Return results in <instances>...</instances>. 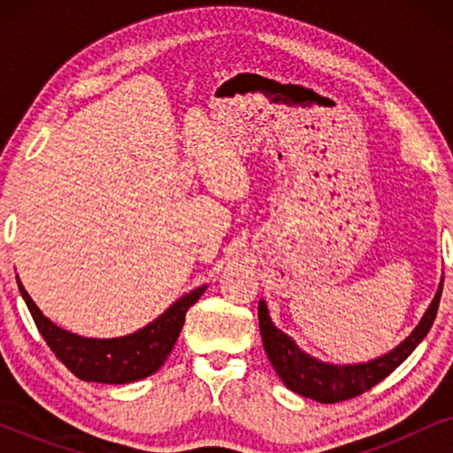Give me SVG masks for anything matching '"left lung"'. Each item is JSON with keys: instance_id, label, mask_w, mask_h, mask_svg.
I'll return each instance as SVG.
<instances>
[{"instance_id": "1", "label": "left lung", "mask_w": 453, "mask_h": 453, "mask_svg": "<svg viewBox=\"0 0 453 453\" xmlns=\"http://www.w3.org/2000/svg\"><path fill=\"white\" fill-rule=\"evenodd\" d=\"M441 290L443 280L439 284L435 299H433L429 309H426L425 318L420 319V324L414 327V332L398 349L386 357L375 358L371 363L342 365V367L319 363L305 355L287 334L272 324L268 307H265L264 301H259L257 318L265 355H268L272 367L276 369V373L284 381V386L293 389L295 394L321 402V404H336V402L357 398V395L369 392L371 388L386 380L394 369H398L411 357V352L417 349L420 340L431 330L433 321H435Z\"/></svg>"}]
</instances>
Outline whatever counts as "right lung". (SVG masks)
<instances>
[{
	"label": "right lung",
	"instance_id": "add662e5",
	"mask_svg": "<svg viewBox=\"0 0 453 453\" xmlns=\"http://www.w3.org/2000/svg\"><path fill=\"white\" fill-rule=\"evenodd\" d=\"M18 288H20L22 299L27 301L28 311L33 315L42 340L78 380L96 383H129L144 380L163 367L185 324V313L200 299L206 287L196 288L194 293L181 296L157 321L142 327L140 332L111 340L82 338L61 330L39 311V307L30 299L20 280H18Z\"/></svg>",
	"mask_w": 453,
	"mask_h": 453
}]
</instances>
